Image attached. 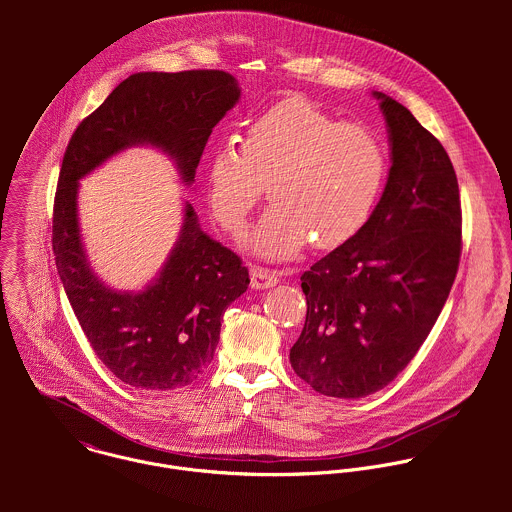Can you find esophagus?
Segmentation results:
<instances>
[{
    "instance_id": "1",
    "label": "esophagus",
    "mask_w": 512,
    "mask_h": 512,
    "mask_svg": "<svg viewBox=\"0 0 512 512\" xmlns=\"http://www.w3.org/2000/svg\"><path fill=\"white\" fill-rule=\"evenodd\" d=\"M250 280H252V288L254 290H266V288H274L280 278L276 272L268 270V268H260V266H254L250 270Z\"/></svg>"
}]
</instances>
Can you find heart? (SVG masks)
Masks as SVG:
<instances>
[{"label":"heart","mask_w":512,"mask_h":512,"mask_svg":"<svg viewBox=\"0 0 512 512\" xmlns=\"http://www.w3.org/2000/svg\"><path fill=\"white\" fill-rule=\"evenodd\" d=\"M386 177V153L363 126L341 124L305 98L260 114L242 144L217 147L209 159V207L238 236L266 193L274 205L250 246L264 258L295 256L351 240L372 215Z\"/></svg>","instance_id":"heart-1"}]
</instances>
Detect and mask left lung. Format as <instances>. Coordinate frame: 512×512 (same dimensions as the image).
Here are the masks:
<instances>
[{
  "label": "left lung",
  "mask_w": 512,
  "mask_h": 512,
  "mask_svg": "<svg viewBox=\"0 0 512 512\" xmlns=\"http://www.w3.org/2000/svg\"><path fill=\"white\" fill-rule=\"evenodd\" d=\"M372 94L388 128V181L365 226L301 274L307 315L290 351L295 374L335 398L382 390L416 357L461 256L447 151L406 106Z\"/></svg>",
  "instance_id": "8db88e82"
}]
</instances>
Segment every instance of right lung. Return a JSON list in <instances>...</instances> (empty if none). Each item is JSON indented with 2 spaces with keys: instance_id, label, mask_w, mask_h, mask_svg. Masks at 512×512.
<instances>
[{
  "instance_id": "right-lung-1",
  "label": "right lung",
  "mask_w": 512,
  "mask_h": 512,
  "mask_svg": "<svg viewBox=\"0 0 512 512\" xmlns=\"http://www.w3.org/2000/svg\"><path fill=\"white\" fill-rule=\"evenodd\" d=\"M238 98L236 78L224 71L132 74L78 124L65 151L53 209L57 270L96 357L134 388L187 386L211 365L220 319L248 290V270L201 230L185 203L179 238L157 278L142 292L108 288L80 240L78 181L128 147L153 146L191 185L213 128Z\"/></svg>"
}]
</instances>
